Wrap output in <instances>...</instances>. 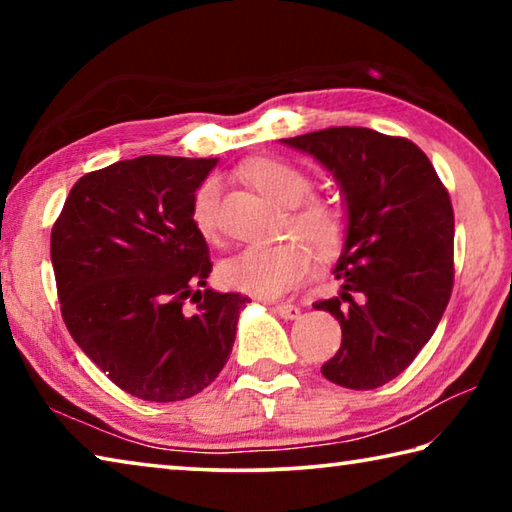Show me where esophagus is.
Instances as JSON below:
<instances>
[{
    "mask_svg": "<svg viewBox=\"0 0 512 512\" xmlns=\"http://www.w3.org/2000/svg\"><path fill=\"white\" fill-rule=\"evenodd\" d=\"M273 309H275L277 316H282V318H287V320H293V318L300 316V307L291 305V302H280V305H275Z\"/></svg>",
    "mask_w": 512,
    "mask_h": 512,
    "instance_id": "1",
    "label": "esophagus"
}]
</instances>
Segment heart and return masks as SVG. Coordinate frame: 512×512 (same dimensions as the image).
<instances>
[{"mask_svg":"<svg viewBox=\"0 0 512 512\" xmlns=\"http://www.w3.org/2000/svg\"><path fill=\"white\" fill-rule=\"evenodd\" d=\"M246 178L259 192L280 205L298 207L291 216V232L305 238L320 257L334 255L348 235V210L327 198H306L314 192V178L287 160L262 158L246 164ZM221 180L205 178L189 203V216L205 239H219ZM305 240V241H306ZM304 241V242H305ZM299 239L282 244H257L239 250L219 268L225 287L259 298H277L298 287L311 271V250Z\"/></svg>","mask_w":512,"mask_h":512,"instance_id":"obj_1","label":"heart"}]
</instances>
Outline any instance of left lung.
<instances>
[{
    "mask_svg": "<svg viewBox=\"0 0 512 512\" xmlns=\"http://www.w3.org/2000/svg\"><path fill=\"white\" fill-rule=\"evenodd\" d=\"M325 164L348 207V235L334 268L339 298L318 300L341 325V348L320 372L370 391L418 357L454 287V210L436 169L406 137L361 126L282 140Z\"/></svg>",
    "mask_w": 512,
    "mask_h": 512,
    "instance_id": "obj_1",
    "label": "left lung"
}]
</instances>
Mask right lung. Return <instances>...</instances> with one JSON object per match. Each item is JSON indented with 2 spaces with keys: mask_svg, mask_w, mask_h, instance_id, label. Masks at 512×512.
<instances>
[{
  "mask_svg": "<svg viewBox=\"0 0 512 512\" xmlns=\"http://www.w3.org/2000/svg\"><path fill=\"white\" fill-rule=\"evenodd\" d=\"M214 164L142 155L90 171L51 228L69 334L112 384L146 402L187 400L210 386L248 302L205 289L210 248L189 203Z\"/></svg>",
  "mask_w": 512,
  "mask_h": 512,
  "instance_id": "add662e5",
  "label": "right lung"
}]
</instances>
